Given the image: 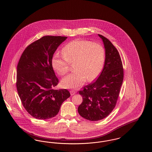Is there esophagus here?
I'll return each instance as SVG.
<instances>
[{
  "label": "esophagus",
  "instance_id": "esophagus-1",
  "mask_svg": "<svg viewBox=\"0 0 152 152\" xmlns=\"http://www.w3.org/2000/svg\"><path fill=\"white\" fill-rule=\"evenodd\" d=\"M70 93H71V95H73V94H76V92L75 90H71L70 91Z\"/></svg>",
  "mask_w": 152,
  "mask_h": 152
}]
</instances>
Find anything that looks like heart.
<instances>
[{
  "mask_svg": "<svg viewBox=\"0 0 152 152\" xmlns=\"http://www.w3.org/2000/svg\"><path fill=\"white\" fill-rule=\"evenodd\" d=\"M63 56L55 55L52 60L54 70L64 76L69 70L70 64L75 70L61 80L65 88H77L86 81L96 79L102 69L105 57L103 46L87 40H75L66 44L62 50Z\"/></svg>",
  "mask_w": 152,
  "mask_h": 152,
  "instance_id": "heart-1",
  "label": "heart"
}]
</instances>
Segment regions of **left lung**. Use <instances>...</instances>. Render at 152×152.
I'll return each instance as SVG.
<instances>
[{"instance_id":"8db88e82","label":"left lung","mask_w":152,"mask_h":152,"mask_svg":"<svg viewBox=\"0 0 152 152\" xmlns=\"http://www.w3.org/2000/svg\"><path fill=\"white\" fill-rule=\"evenodd\" d=\"M105 49L104 66L97 79L79 91L83 102L78 112L90 121L107 117L116 106L124 79V69L118 51L107 38L99 35Z\"/></svg>"}]
</instances>
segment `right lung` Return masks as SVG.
Here are the masks:
<instances>
[{
  "mask_svg": "<svg viewBox=\"0 0 152 152\" xmlns=\"http://www.w3.org/2000/svg\"><path fill=\"white\" fill-rule=\"evenodd\" d=\"M66 36H44L30 44L23 51L17 66L16 88L24 108L37 119L56 116L63 102L70 97L66 89L54 88L58 79L52 60Z\"/></svg>",
  "mask_w": 152,
  "mask_h": 152,
  "instance_id": "add662e5",
  "label": "right lung"
}]
</instances>
